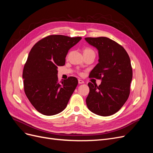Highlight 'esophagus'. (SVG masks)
Listing matches in <instances>:
<instances>
[{
  "mask_svg": "<svg viewBox=\"0 0 153 153\" xmlns=\"http://www.w3.org/2000/svg\"><path fill=\"white\" fill-rule=\"evenodd\" d=\"M78 84H84V81H83L82 80H81V79H78Z\"/></svg>",
  "mask_w": 153,
  "mask_h": 153,
  "instance_id": "34e87169",
  "label": "esophagus"
}]
</instances>
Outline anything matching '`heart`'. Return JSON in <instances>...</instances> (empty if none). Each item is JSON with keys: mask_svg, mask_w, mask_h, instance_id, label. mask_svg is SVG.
Listing matches in <instances>:
<instances>
[{"mask_svg": "<svg viewBox=\"0 0 153 153\" xmlns=\"http://www.w3.org/2000/svg\"><path fill=\"white\" fill-rule=\"evenodd\" d=\"M94 52V51L92 50H91V49H90V48H86V49H85L84 51V53H89V52Z\"/></svg>", "mask_w": 153, "mask_h": 153, "instance_id": "heart-1", "label": "heart"}]
</instances>
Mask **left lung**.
<instances>
[{
	"label": "left lung",
	"instance_id": "8db88e82",
	"mask_svg": "<svg viewBox=\"0 0 153 153\" xmlns=\"http://www.w3.org/2000/svg\"><path fill=\"white\" fill-rule=\"evenodd\" d=\"M85 39L98 50V64L89 77L101 80L99 86L88 84L87 106L95 114L109 116L118 112L129 97L133 76L130 59L122 46L106 37Z\"/></svg>",
	"mask_w": 153,
	"mask_h": 153
}]
</instances>
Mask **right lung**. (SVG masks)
I'll return each mask as SVG.
<instances>
[{"label": "right lung", "mask_w": 153, "mask_h": 153, "mask_svg": "<svg viewBox=\"0 0 153 153\" xmlns=\"http://www.w3.org/2000/svg\"><path fill=\"white\" fill-rule=\"evenodd\" d=\"M51 35L36 43L30 51L23 71L25 93L39 112L53 115L66 108L78 85L77 78L58 81V66L65 64L69 50L81 40Z\"/></svg>", "instance_id": "add662e5"}]
</instances>
